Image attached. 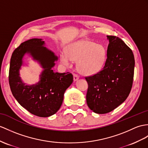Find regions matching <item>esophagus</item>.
<instances>
[{"mask_svg":"<svg viewBox=\"0 0 148 148\" xmlns=\"http://www.w3.org/2000/svg\"><path fill=\"white\" fill-rule=\"evenodd\" d=\"M73 79H74V81H77L78 79H79V76L77 74H73Z\"/></svg>","mask_w":148,"mask_h":148,"instance_id":"obj_1","label":"esophagus"}]
</instances>
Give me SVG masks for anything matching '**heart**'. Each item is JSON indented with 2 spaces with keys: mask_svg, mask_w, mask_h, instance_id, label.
Listing matches in <instances>:
<instances>
[{
  "mask_svg": "<svg viewBox=\"0 0 148 148\" xmlns=\"http://www.w3.org/2000/svg\"><path fill=\"white\" fill-rule=\"evenodd\" d=\"M71 60L77 61V67L80 73L95 75L102 70L107 62V51L101 44L80 39L68 46L66 53L61 55V62L68 65Z\"/></svg>",
  "mask_w": 148,
  "mask_h": 148,
  "instance_id": "heart-1",
  "label": "heart"
}]
</instances>
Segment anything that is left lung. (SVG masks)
Wrapping results in <instances>:
<instances>
[{"mask_svg":"<svg viewBox=\"0 0 148 148\" xmlns=\"http://www.w3.org/2000/svg\"><path fill=\"white\" fill-rule=\"evenodd\" d=\"M109 41L103 69L85 77L88 88L86 103L97 114L114 110L127 98L132 86L135 61L132 50L119 38L107 36Z\"/></svg>","mask_w":148,"mask_h":148,"instance_id":"obj_1","label":"left lung"}]
</instances>
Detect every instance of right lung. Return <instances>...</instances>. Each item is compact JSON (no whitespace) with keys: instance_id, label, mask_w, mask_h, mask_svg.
I'll return each mask as SVG.
<instances>
[{"instance_id":"right-lung-1","label":"right lung","mask_w":148,"mask_h":148,"mask_svg":"<svg viewBox=\"0 0 148 148\" xmlns=\"http://www.w3.org/2000/svg\"><path fill=\"white\" fill-rule=\"evenodd\" d=\"M42 39L33 38L25 41L14 50L10 58L9 82L14 98L32 114L47 117L60 109L64 92L73 83V75L69 72L58 73L52 68L58 57L44 46ZM28 53L40 63L44 69L37 84L26 86L19 77L23 56Z\"/></svg>"}]
</instances>
